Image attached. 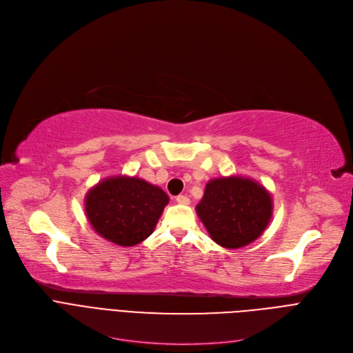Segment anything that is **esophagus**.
<instances>
[{"instance_id":"1","label":"esophagus","mask_w":353,"mask_h":353,"mask_svg":"<svg viewBox=\"0 0 353 353\" xmlns=\"http://www.w3.org/2000/svg\"><path fill=\"white\" fill-rule=\"evenodd\" d=\"M175 201H176L178 203H181V205H188V203H190V198L186 196V195H178V196L175 198Z\"/></svg>"}]
</instances>
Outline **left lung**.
<instances>
[{
	"instance_id": "1",
	"label": "left lung",
	"mask_w": 353,
	"mask_h": 353,
	"mask_svg": "<svg viewBox=\"0 0 353 353\" xmlns=\"http://www.w3.org/2000/svg\"><path fill=\"white\" fill-rule=\"evenodd\" d=\"M196 212L218 245L236 250L265 231L272 201L268 191L251 179L219 178L206 185Z\"/></svg>"
}]
</instances>
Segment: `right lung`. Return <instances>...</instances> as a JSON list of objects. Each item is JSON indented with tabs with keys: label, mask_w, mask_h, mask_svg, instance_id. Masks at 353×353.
<instances>
[{
	"label": "right lung",
	"mask_w": 353,
	"mask_h": 353,
	"mask_svg": "<svg viewBox=\"0 0 353 353\" xmlns=\"http://www.w3.org/2000/svg\"><path fill=\"white\" fill-rule=\"evenodd\" d=\"M158 186L138 178L117 176L102 181L85 199L94 230L121 246H134L148 238L168 203Z\"/></svg>",
	"instance_id": "right-lung-1"
}]
</instances>
